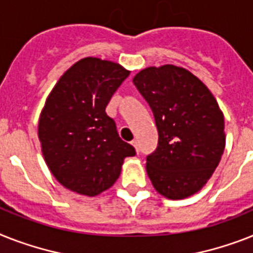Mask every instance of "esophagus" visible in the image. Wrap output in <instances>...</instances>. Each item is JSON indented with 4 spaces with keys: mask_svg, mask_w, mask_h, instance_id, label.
<instances>
[{
    "mask_svg": "<svg viewBox=\"0 0 253 253\" xmlns=\"http://www.w3.org/2000/svg\"><path fill=\"white\" fill-rule=\"evenodd\" d=\"M130 143H131V146H133V147H134V149H135V151H137V154H138L139 150H138V145H137V141H131Z\"/></svg>",
    "mask_w": 253,
    "mask_h": 253,
    "instance_id": "1",
    "label": "esophagus"
}]
</instances>
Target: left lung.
Segmentation results:
<instances>
[{"instance_id":"obj_1","label":"left lung","mask_w":253,"mask_h":253,"mask_svg":"<svg viewBox=\"0 0 253 253\" xmlns=\"http://www.w3.org/2000/svg\"><path fill=\"white\" fill-rule=\"evenodd\" d=\"M151 107L159 133L147 156L152 186L168 199L198 193L224 154V115L210 89L182 67H147L133 79Z\"/></svg>"}]
</instances>
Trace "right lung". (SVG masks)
<instances>
[{
    "label": "right lung",
    "instance_id": "right-lung-1",
    "mask_svg": "<svg viewBox=\"0 0 253 253\" xmlns=\"http://www.w3.org/2000/svg\"><path fill=\"white\" fill-rule=\"evenodd\" d=\"M129 76L120 64L87 56L68 68L49 94L39 120V139L50 172L66 189L95 197L116 182L134 147L106 114Z\"/></svg>",
    "mask_w": 253,
    "mask_h": 253
}]
</instances>
